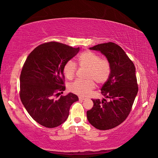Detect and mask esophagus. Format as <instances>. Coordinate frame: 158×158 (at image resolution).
Returning a JSON list of instances; mask_svg holds the SVG:
<instances>
[{"mask_svg": "<svg viewBox=\"0 0 158 158\" xmlns=\"http://www.w3.org/2000/svg\"><path fill=\"white\" fill-rule=\"evenodd\" d=\"M79 100H85V98H82V97L79 96Z\"/></svg>", "mask_w": 158, "mask_h": 158, "instance_id": "esophagus-1", "label": "esophagus"}]
</instances>
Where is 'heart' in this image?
<instances>
[{"label":"heart","instance_id":"heart-1","mask_svg":"<svg viewBox=\"0 0 158 158\" xmlns=\"http://www.w3.org/2000/svg\"><path fill=\"white\" fill-rule=\"evenodd\" d=\"M78 62L80 67L88 69L86 75L87 80L75 81L69 86V89L78 96L86 97L96 87L94 80L102 85L109 79L111 73L110 62L107 58H102L100 55L91 51L83 52L78 57ZM77 69L75 62L70 60L64 63L62 72L66 78L72 80L75 77Z\"/></svg>","mask_w":158,"mask_h":158}]
</instances>
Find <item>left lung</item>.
<instances>
[{
	"mask_svg": "<svg viewBox=\"0 0 158 158\" xmlns=\"http://www.w3.org/2000/svg\"><path fill=\"white\" fill-rule=\"evenodd\" d=\"M89 49L105 55L110 62L111 73L101 89L106 98L102 101L92 99L94 106L87 112V118L99 130L111 129L124 122L131 110L138 92L135 67L122 48L115 43L100 44Z\"/></svg>",
	"mask_w": 158,
	"mask_h": 158,
	"instance_id": "8db88e82",
	"label": "left lung"
}]
</instances>
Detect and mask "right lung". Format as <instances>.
I'll return each mask as SVG.
<instances>
[{"instance_id":"add662e5","label":"right lung","mask_w":158,"mask_h":158,"mask_svg":"<svg viewBox=\"0 0 158 158\" xmlns=\"http://www.w3.org/2000/svg\"><path fill=\"white\" fill-rule=\"evenodd\" d=\"M79 48L50 42L40 44L29 54L20 75L19 96L22 104L32 118L47 128L65 122L69 109L79 98L65 90L62 68L79 52Z\"/></svg>"}]
</instances>
